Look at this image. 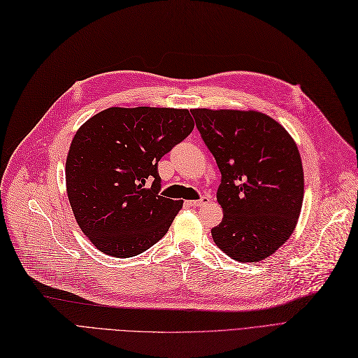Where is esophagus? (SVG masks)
<instances>
[{
	"label": "esophagus",
	"instance_id": "1",
	"mask_svg": "<svg viewBox=\"0 0 358 358\" xmlns=\"http://www.w3.org/2000/svg\"><path fill=\"white\" fill-rule=\"evenodd\" d=\"M208 202H209V197L203 196V197H201V199H197V201H189V202H187V206L197 208V206H203V205H206Z\"/></svg>",
	"mask_w": 358,
	"mask_h": 358
}]
</instances>
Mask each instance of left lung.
Masks as SVG:
<instances>
[{"instance_id":"1","label":"left lung","mask_w":358,"mask_h":358,"mask_svg":"<svg viewBox=\"0 0 358 358\" xmlns=\"http://www.w3.org/2000/svg\"><path fill=\"white\" fill-rule=\"evenodd\" d=\"M221 172L222 221L215 245L241 262L273 255L294 233L303 199L296 143L268 115L255 110H190Z\"/></svg>"}]
</instances>
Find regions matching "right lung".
I'll return each instance as SVG.
<instances>
[{"label":"right lung","mask_w":358,"mask_h":358,"mask_svg":"<svg viewBox=\"0 0 358 358\" xmlns=\"http://www.w3.org/2000/svg\"><path fill=\"white\" fill-rule=\"evenodd\" d=\"M194 128L187 109L109 108L76 131L66 190L78 226L101 252L129 258L165 236L182 201L161 196L157 162Z\"/></svg>","instance_id":"1"}]
</instances>
